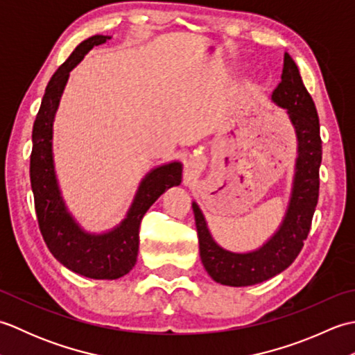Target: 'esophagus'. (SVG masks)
Masks as SVG:
<instances>
[{
	"mask_svg": "<svg viewBox=\"0 0 355 355\" xmlns=\"http://www.w3.org/2000/svg\"><path fill=\"white\" fill-rule=\"evenodd\" d=\"M198 166H200L198 160H195V158H192V162H191V171H192V172H197Z\"/></svg>",
	"mask_w": 355,
	"mask_h": 355,
	"instance_id": "esophagus-1",
	"label": "esophagus"
}]
</instances>
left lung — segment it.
<instances>
[{
	"instance_id": "left-lung-1",
	"label": "left lung",
	"mask_w": 355,
	"mask_h": 355,
	"mask_svg": "<svg viewBox=\"0 0 355 355\" xmlns=\"http://www.w3.org/2000/svg\"><path fill=\"white\" fill-rule=\"evenodd\" d=\"M271 101L288 112L297 137L291 197L277 232L254 252L233 253L224 250L210 235L198 205L192 202L201 262L210 277L223 285L247 286L261 284L288 268L302 250L318 206L319 168L322 163L319 116L313 97L300 78L297 65L288 53L284 55L281 82L271 94Z\"/></svg>"
}]
</instances>
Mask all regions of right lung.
I'll return each instance as SVG.
<instances>
[{
	"mask_svg": "<svg viewBox=\"0 0 355 355\" xmlns=\"http://www.w3.org/2000/svg\"><path fill=\"white\" fill-rule=\"evenodd\" d=\"M108 40L110 36L94 35L82 41L53 74L36 114L30 155V183L45 244L64 267L89 279H119L130 273L137 262L141 218L166 189L182 183L183 171L180 162L150 171L141 180L125 220L107 233L85 232L67 210L53 164V120L70 71L89 50Z\"/></svg>",
	"mask_w": 355,
	"mask_h": 355,
	"instance_id": "add662e5",
	"label": "right lung"
}]
</instances>
